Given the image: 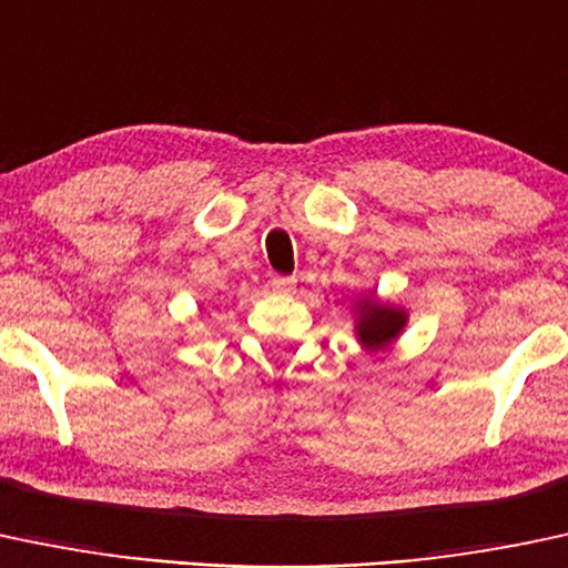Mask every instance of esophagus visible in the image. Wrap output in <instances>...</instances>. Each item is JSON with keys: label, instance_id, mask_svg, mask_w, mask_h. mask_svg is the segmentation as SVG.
Segmentation results:
<instances>
[{"label": "esophagus", "instance_id": "1", "mask_svg": "<svg viewBox=\"0 0 568 568\" xmlns=\"http://www.w3.org/2000/svg\"><path fill=\"white\" fill-rule=\"evenodd\" d=\"M271 286L276 292H282V295H290V292L295 290V278H292V276H273Z\"/></svg>", "mask_w": 568, "mask_h": 568}]
</instances>
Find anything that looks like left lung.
<instances>
[{
  "instance_id": "obj_1",
  "label": "left lung",
  "mask_w": 568,
  "mask_h": 568,
  "mask_svg": "<svg viewBox=\"0 0 568 568\" xmlns=\"http://www.w3.org/2000/svg\"><path fill=\"white\" fill-rule=\"evenodd\" d=\"M407 324L405 308L397 305L378 303L373 297L356 303V337L367 352H378V348L388 346Z\"/></svg>"
}]
</instances>
